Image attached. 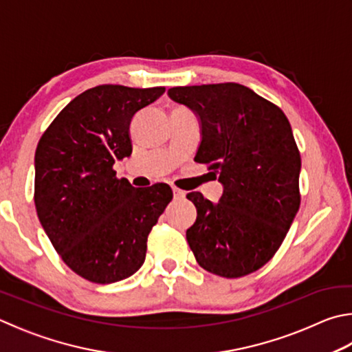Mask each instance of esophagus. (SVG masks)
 I'll return each instance as SVG.
<instances>
[{
    "instance_id": "1",
    "label": "esophagus",
    "mask_w": 352,
    "mask_h": 352,
    "mask_svg": "<svg viewBox=\"0 0 352 352\" xmlns=\"http://www.w3.org/2000/svg\"><path fill=\"white\" fill-rule=\"evenodd\" d=\"M172 192H174L175 200H182V198H184V195H186V192H184V190H180V189H177V188L172 189Z\"/></svg>"
}]
</instances>
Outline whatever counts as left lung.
<instances>
[{"mask_svg": "<svg viewBox=\"0 0 352 352\" xmlns=\"http://www.w3.org/2000/svg\"><path fill=\"white\" fill-rule=\"evenodd\" d=\"M170 100L200 121L197 163L223 184L217 203L186 195L197 220L186 240L203 270L220 277L248 276L270 261L300 208L302 160L286 115L237 82L172 87Z\"/></svg>", "mask_w": 352, "mask_h": 352, "instance_id": "8db88e82", "label": "left lung"}]
</instances>
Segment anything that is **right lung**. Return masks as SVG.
<instances>
[{
  "label": "right lung",
  "instance_id": "obj_1",
  "mask_svg": "<svg viewBox=\"0 0 352 352\" xmlns=\"http://www.w3.org/2000/svg\"><path fill=\"white\" fill-rule=\"evenodd\" d=\"M163 94L164 87L87 89L38 142V219L63 261L89 282L133 276L144 263L151 229L172 200L168 184L137 189L113 170L115 162L132 154L133 115Z\"/></svg>",
  "mask_w": 352,
  "mask_h": 352
}]
</instances>
